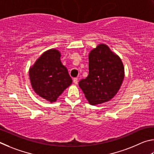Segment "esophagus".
<instances>
[{"mask_svg": "<svg viewBox=\"0 0 154 154\" xmlns=\"http://www.w3.org/2000/svg\"><path fill=\"white\" fill-rule=\"evenodd\" d=\"M73 82H74L75 85H78V79H76V78H74V79H73Z\"/></svg>", "mask_w": 154, "mask_h": 154, "instance_id": "34e87169", "label": "esophagus"}]
</instances>
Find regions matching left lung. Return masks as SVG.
Segmentation results:
<instances>
[{
  "label": "left lung",
  "mask_w": 154,
  "mask_h": 154,
  "mask_svg": "<svg viewBox=\"0 0 154 154\" xmlns=\"http://www.w3.org/2000/svg\"><path fill=\"white\" fill-rule=\"evenodd\" d=\"M89 73L79 82L88 103L101 104L114 97L125 79V67L116 53L106 44H99L88 55Z\"/></svg>",
  "instance_id": "left-lung-1"
}]
</instances>
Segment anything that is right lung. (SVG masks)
Masks as SVG:
<instances>
[{
	"label": "right lung",
	"instance_id": "add662e5",
	"mask_svg": "<svg viewBox=\"0 0 154 154\" xmlns=\"http://www.w3.org/2000/svg\"><path fill=\"white\" fill-rule=\"evenodd\" d=\"M61 56L56 48L46 51L29 69L34 92L50 103L55 102L72 83L67 69L61 63Z\"/></svg>",
	"mask_w": 154,
	"mask_h": 154
}]
</instances>
